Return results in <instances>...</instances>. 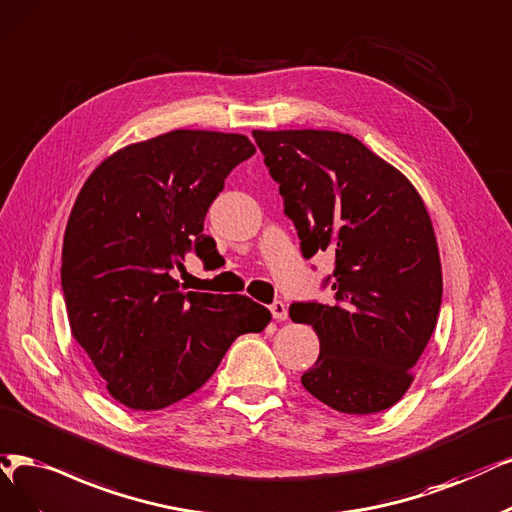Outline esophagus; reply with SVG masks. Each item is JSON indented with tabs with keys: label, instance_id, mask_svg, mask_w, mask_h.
<instances>
[{
	"label": "esophagus",
	"instance_id": "1",
	"mask_svg": "<svg viewBox=\"0 0 512 512\" xmlns=\"http://www.w3.org/2000/svg\"><path fill=\"white\" fill-rule=\"evenodd\" d=\"M270 312L276 320H287L289 318V308H287V304H282V301H274V304L270 306Z\"/></svg>",
	"mask_w": 512,
	"mask_h": 512
}]
</instances>
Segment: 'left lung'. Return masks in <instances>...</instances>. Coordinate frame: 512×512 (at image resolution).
<instances>
[{
	"label": "left lung",
	"instance_id": "obj_1",
	"mask_svg": "<svg viewBox=\"0 0 512 512\" xmlns=\"http://www.w3.org/2000/svg\"><path fill=\"white\" fill-rule=\"evenodd\" d=\"M285 198L306 259L335 255V306L293 304L320 354L301 384L342 413H377L403 399L437 327L443 272L426 204L411 181L352 135L253 130Z\"/></svg>",
	"mask_w": 512,
	"mask_h": 512
}]
</instances>
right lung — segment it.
Wrapping results in <instances>:
<instances>
[{"label":"right lung","mask_w":512,"mask_h":512,"mask_svg":"<svg viewBox=\"0 0 512 512\" xmlns=\"http://www.w3.org/2000/svg\"><path fill=\"white\" fill-rule=\"evenodd\" d=\"M253 154L249 137L234 132L170 130L105 158L75 198L61 266L69 327L124 407L185 399L238 335L272 320L251 297L185 293L170 276L189 253L219 257L204 217Z\"/></svg>","instance_id":"add662e5"}]
</instances>
